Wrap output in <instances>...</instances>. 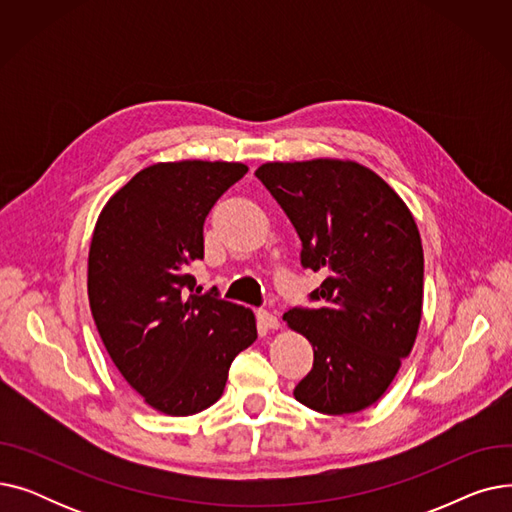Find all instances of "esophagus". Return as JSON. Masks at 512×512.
<instances>
[{"label": "esophagus", "mask_w": 512, "mask_h": 512, "mask_svg": "<svg viewBox=\"0 0 512 512\" xmlns=\"http://www.w3.org/2000/svg\"><path fill=\"white\" fill-rule=\"evenodd\" d=\"M257 324L263 330H278L280 321H278V317L274 313H270L267 309H259L257 311Z\"/></svg>", "instance_id": "esophagus-1"}]
</instances>
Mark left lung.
Wrapping results in <instances>:
<instances>
[{"label":"left lung","instance_id":"obj_1","mask_svg":"<svg viewBox=\"0 0 512 512\" xmlns=\"http://www.w3.org/2000/svg\"><path fill=\"white\" fill-rule=\"evenodd\" d=\"M255 176L297 230L301 265L328 278L315 309L284 313L313 346V369L294 398L324 415L371 407L392 384L417 338L423 247L413 213L357 161H270Z\"/></svg>","mask_w":512,"mask_h":512}]
</instances>
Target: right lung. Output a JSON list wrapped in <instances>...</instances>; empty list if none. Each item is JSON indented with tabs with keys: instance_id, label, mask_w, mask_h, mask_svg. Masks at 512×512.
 <instances>
[{
	"instance_id": "right-lung-1",
	"label": "right lung",
	"mask_w": 512,
	"mask_h": 512,
	"mask_svg": "<svg viewBox=\"0 0 512 512\" xmlns=\"http://www.w3.org/2000/svg\"><path fill=\"white\" fill-rule=\"evenodd\" d=\"M249 172L230 161H168L132 176L105 203L89 249V305L124 380L149 407L195 415L218 400L234 357L257 338L251 309L218 288L188 294L203 224Z\"/></svg>"
}]
</instances>
